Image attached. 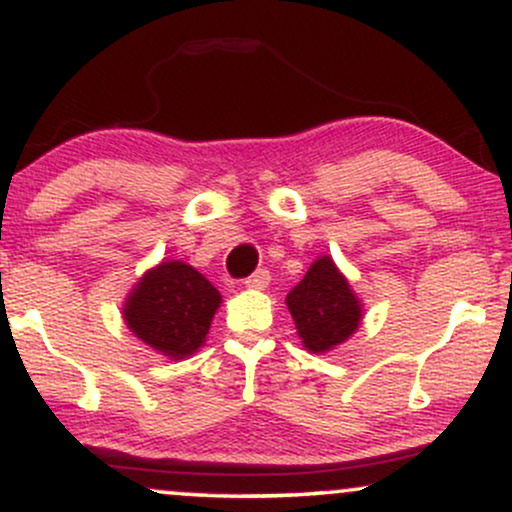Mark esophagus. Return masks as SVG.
<instances>
[{
  "mask_svg": "<svg viewBox=\"0 0 512 512\" xmlns=\"http://www.w3.org/2000/svg\"><path fill=\"white\" fill-rule=\"evenodd\" d=\"M269 279H272V276H269L267 269H257L255 274H250L248 279H245V286H248V289L262 291V289H267V286H269Z\"/></svg>",
  "mask_w": 512,
  "mask_h": 512,
  "instance_id": "esophagus-1",
  "label": "esophagus"
}]
</instances>
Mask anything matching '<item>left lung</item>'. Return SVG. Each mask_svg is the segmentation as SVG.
<instances>
[{
	"instance_id": "1",
	"label": "left lung",
	"mask_w": 512,
	"mask_h": 512,
	"mask_svg": "<svg viewBox=\"0 0 512 512\" xmlns=\"http://www.w3.org/2000/svg\"><path fill=\"white\" fill-rule=\"evenodd\" d=\"M298 337L313 354H325L344 344L361 325L363 308L346 276L332 257L322 255L310 264L301 284L286 296Z\"/></svg>"
}]
</instances>
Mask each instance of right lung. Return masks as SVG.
I'll list each match as a JSON object with an SVG mask.
<instances>
[{"label":"right lung","instance_id":"obj_1","mask_svg":"<svg viewBox=\"0 0 512 512\" xmlns=\"http://www.w3.org/2000/svg\"><path fill=\"white\" fill-rule=\"evenodd\" d=\"M221 293L190 264L161 262L127 296L125 322L134 337L158 354L180 361L207 342Z\"/></svg>","mask_w":512,"mask_h":512}]
</instances>
